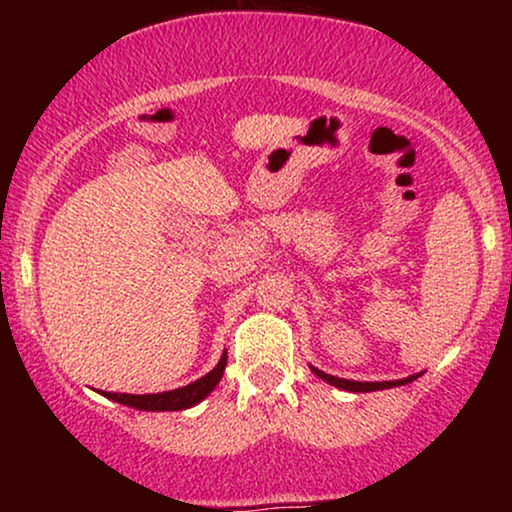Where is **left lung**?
<instances>
[{
    "label": "left lung",
    "instance_id": "left-lung-1",
    "mask_svg": "<svg viewBox=\"0 0 512 512\" xmlns=\"http://www.w3.org/2000/svg\"><path fill=\"white\" fill-rule=\"evenodd\" d=\"M310 370L317 375V378H322L325 383H330L334 387H339V390H346V392H375V390H390V387H399V385H407L411 380L419 378L421 373L416 375H409V378H402V380H385V383H358V380H346V378H337V375H330L325 373V370L310 366Z\"/></svg>",
    "mask_w": 512,
    "mask_h": 512
}]
</instances>
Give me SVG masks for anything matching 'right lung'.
<instances>
[{"mask_svg":"<svg viewBox=\"0 0 512 512\" xmlns=\"http://www.w3.org/2000/svg\"><path fill=\"white\" fill-rule=\"evenodd\" d=\"M226 351H223L219 363L209 370L207 375L195 380V383L178 387V390L168 392H156V395H125V392H101L103 397L113 399L117 404H125V407L139 409V411H182L190 409L195 404L202 402L204 397H209L214 392V387L219 385L223 378V370H226Z\"/></svg>","mask_w":512,"mask_h":512,"instance_id":"1","label":"right lung"}]
</instances>
